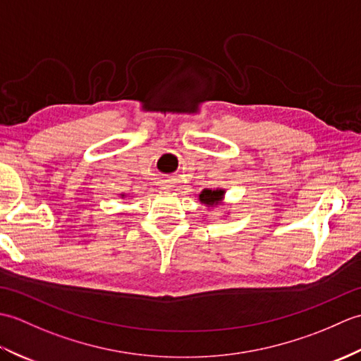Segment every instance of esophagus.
<instances>
[{"label": "esophagus", "instance_id": "1", "mask_svg": "<svg viewBox=\"0 0 361 361\" xmlns=\"http://www.w3.org/2000/svg\"><path fill=\"white\" fill-rule=\"evenodd\" d=\"M158 185L161 189H171V188H173V181L172 180H159Z\"/></svg>", "mask_w": 361, "mask_h": 361}]
</instances>
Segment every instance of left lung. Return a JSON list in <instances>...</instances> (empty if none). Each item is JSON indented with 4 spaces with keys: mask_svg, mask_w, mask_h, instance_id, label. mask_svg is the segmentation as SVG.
Wrapping results in <instances>:
<instances>
[{
    "mask_svg": "<svg viewBox=\"0 0 361 361\" xmlns=\"http://www.w3.org/2000/svg\"><path fill=\"white\" fill-rule=\"evenodd\" d=\"M224 195H225L224 189H204L203 192L198 195V198H200V202L206 206H216L224 200Z\"/></svg>",
    "mask_w": 361,
    "mask_h": 361,
    "instance_id": "left-lung-1",
    "label": "left lung"
}]
</instances>
